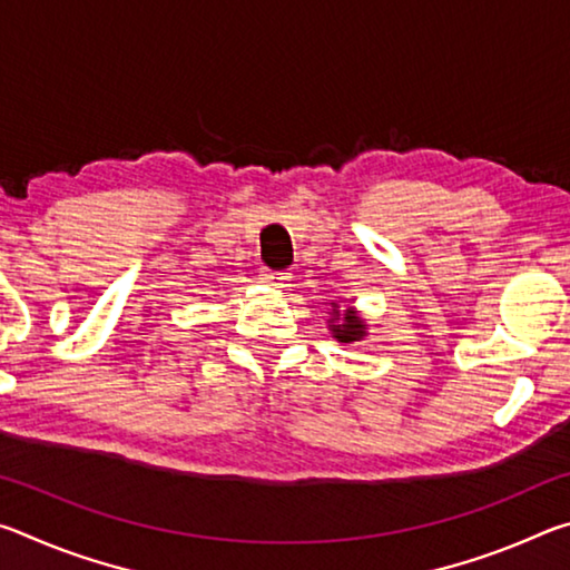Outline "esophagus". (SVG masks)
I'll use <instances>...</instances> for the list:
<instances>
[{
	"instance_id": "1",
	"label": "esophagus",
	"mask_w": 570,
	"mask_h": 570,
	"mask_svg": "<svg viewBox=\"0 0 570 570\" xmlns=\"http://www.w3.org/2000/svg\"><path fill=\"white\" fill-rule=\"evenodd\" d=\"M286 274H282V272H268V268H264L262 272V282L264 284H268L272 288H284L286 286Z\"/></svg>"
}]
</instances>
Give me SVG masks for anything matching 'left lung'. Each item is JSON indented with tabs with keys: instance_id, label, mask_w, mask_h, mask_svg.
I'll return each mask as SVG.
<instances>
[{
	"instance_id": "obj_1",
	"label": "left lung",
	"mask_w": 570,
	"mask_h": 570,
	"mask_svg": "<svg viewBox=\"0 0 570 570\" xmlns=\"http://www.w3.org/2000/svg\"><path fill=\"white\" fill-rule=\"evenodd\" d=\"M326 326H330L332 336L340 344H354V342H362L366 336V330H370V324L362 320V314L356 312L354 306H342L332 302V312H330V320H326Z\"/></svg>"
}]
</instances>
